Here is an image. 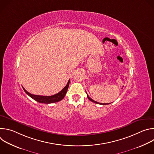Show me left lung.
Instances as JSON below:
<instances>
[{
	"instance_id": "left-lung-1",
	"label": "left lung",
	"mask_w": 154,
	"mask_h": 154,
	"mask_svg": "<svg viewBox=\"0 0 154 154\" xmlns=\"http://www.w3.org/2000/svg\"><path fill=\"white\" fill-rule=\"evenodd\" d=\"M87 97H88V99L90 100H91V102H94V103H97V104H100V105H108V104H109L110 103H99V102H96V101H95V100H93L91 97H90V96L87 94Z\"/></svg>"
}]
</instances>
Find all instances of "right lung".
Here are the masks:
<instances>
[{
  "label": "right lung",
  "instance_id": "right-lung-1",
  "mask_svg": "<svg viewBox=\"0 0 154 154\" xmlns=\"http://www.w3.org/2000/svg\"><path fill=\"white\" fill-rule=\"evenodd\" d=\"M69 82H70V80H69L67 85L63 88V89L61 91H60L57 94H55L54 95L50 96L34 95V94H30V93L27 91L24 88V87H23V88L24 91L27 94H28L30 97H32V99H33L34 100H35L38 102L42 103L49 104V103H52L59 102V101L61 100L64 97V96L66 95V93H67L68 87H69Z\"/></svg>",
  "mask_w": 154,
  "mask_h": 154
}]
</instances>
